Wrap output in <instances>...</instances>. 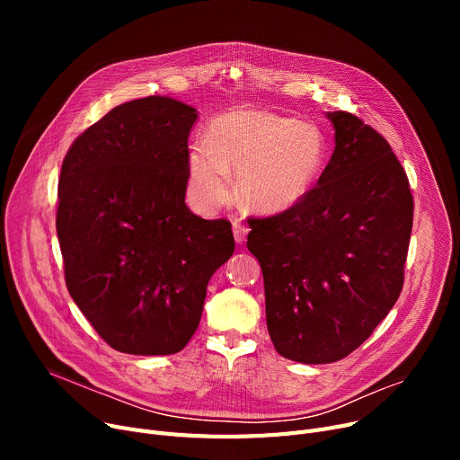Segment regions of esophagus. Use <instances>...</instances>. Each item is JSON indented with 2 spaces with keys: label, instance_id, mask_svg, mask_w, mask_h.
Wrapping results in <instances>:
<instances>
[{
  "label": "esophagus",
  "instance_id": "esophagus-1",
  "mask_svg": "<svg viewBox=\"0 0 460 460\" xmlns=\"http://www.w3.org/2000/svg\"><path fill=\"white\" fill-rule=\"evenodd\" d=\"M231 226H233V234H234V243L236 244H243L246 240V234H248V227L240 222V220H231Z\"/></svg>",
  "mask_w": 460,
  "mask_h": 460
}]
</instances>
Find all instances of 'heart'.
I'll return each mask as SVG.
<instances>
[{
  "label": "heart",
  "mask_w": 460,
  "mask_h": 460,
  "mask_svg": "<svg viewBox=\"0 0 460 460\" xmlns=\"http://www.w3.org/2000/svg\"><path fill=\"white\" fill-rule=\"evenodd\" d=\"M328 160L321 130L269 111H233L210 120L205 147L188 153L186 188L191 203L212 210L231 196L236 169L243 201L262 214L298 207L321 179Z\"/></svg>",
  "instance_id": "1"
}]
</instances>
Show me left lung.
Listing matches in <instances>:
<instances>
[{"mask_svg":"<svg viewBox=\"0 0 460 460\" xmlns=\"http://www.w3.org/2000/svg\"><path fill=\"white\" fill-rule=\"evenodd\" d=\"M335 147L293 210L250 222L276 350L332 364L356 350L402 288L414 203L390 143L347 111H326Z\"/></svg>","mask_w":460,"mask_h":460,"instance_id":"1","label":"left lung"}]
</instances>
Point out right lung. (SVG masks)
Listing matches in <instances>:
<instances>
[{"mask_svg": "<svg viewBox=\"0 0 460 460\" xmlns=\"http://www.w3.org/2000/svg\"><path fill=\"white\" fill-rule=\"evenodd\" d=\"M198 110L169 96L120 104L68 149L58 238L72 300L119 352L165 356L196 333L207 285L234 252L227 220L186 203Z\"/></svg>", "mask_w": 460, "mask_h": 460, "instance_id": "right-lung-1", "label": "right lung"}]
</instances>
